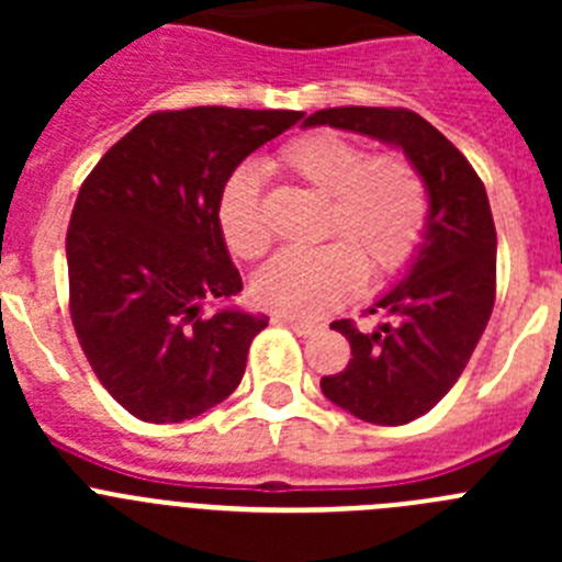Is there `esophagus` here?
<instances>
[{
  "label": "esophagus",
  "mask_w": 562,
  "mask_h": 562,
  "mask_svg": "<svg viewBox=\"0 0 562 562\" xmlns=\"http://www.w3.org/2000/svg\"><path fill=\"white\" fill-rule=\"evenodd\" d=\"M272 321H276V324H281V326H290V329L295 331V335H301V337H310V335H315L317 329H321V326L312 324V321H297V317L281 315V312H278Z\"/></svg>",
  "instance_id": "obj_1"
}]
</instances>
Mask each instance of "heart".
<instances>
[{
	"mask_svg": "<svg viewBox=\"0 0 562 562\" xmlns=\"http://www.w3.org/2000/svg\"><path fill=\"white\" fill-rule=\"evenodd\" d=\"M290 177L329 196L317 250H284L252 278L258 304L281 315L321 317L346 304L362 276L389 278L414 261L428 231V188L400 154H376L335 132L306 134L278 157ZM220 231L238 258L265 256L270 225L261 205V177L238 168L220 196Z\"/></svg>",
	"mask_w": 562,
	"mask_h": 562,
	"instance_id": "b5f03b06",
	"label": "heart"
}]
</instances>
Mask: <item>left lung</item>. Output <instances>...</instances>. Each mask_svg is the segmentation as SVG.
<instances>
[{
    "label": "left lung",
    "instance_id": "1",
    "mask_svg": "<svg viewBox=\"0 0 562 562\" xmlns=\"http://www.w3.org/2000/svg\"><path fill=\"white\" fill-rule=\"evenodd\" d=\"M304 126H331L402 148L428 188V231L408 276L371 306L391 315L374 331L335 321L351 346L326 400L371 425H408L448 394L473 357L495 304V225L484 182L436 126L411 109L337 106Z\"/></svg>",
    "mask_w": 562,
    "mask_h": 562
}]
</instances>
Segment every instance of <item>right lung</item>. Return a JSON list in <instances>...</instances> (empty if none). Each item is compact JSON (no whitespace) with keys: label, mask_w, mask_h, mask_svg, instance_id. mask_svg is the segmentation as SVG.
Masks as SVG:
<instances>
[{"label":"right lung","mask_w":562,"mask_h":562,"mask_svg":"<svg viewBox=\"0 0 562 562\" xmlns=\"http://www.w3.org/2000/svg\"><path fill=\"white\" fill-rule=\"evenodd\" d=\"M304 117L286 109L154 112L101 157L67 231L69 315L103 389L143 422L205 414L238 389L267 315L202 304L241 292L220 196L247 154Z\"/></svg>","instance_id":"right-lung-1"}]
</instances>
